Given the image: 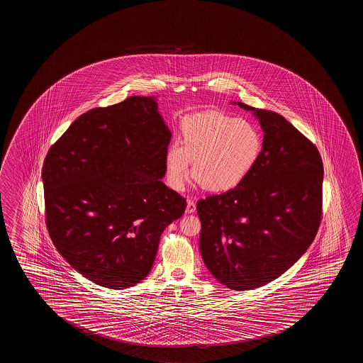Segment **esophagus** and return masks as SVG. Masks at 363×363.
Wrapping results in <instances>:
<instances>
[{
  "label": "esophagus",
  "instance_id": "esophagus-1",
  "mask_svg": "<svg viewBox=\"0 0 363 363\" xmlns=\"http://www.w3.org/2000/svg\"><path fill=\"white\" fill-rule=\"evenodd\" d=\"M196 210V203L194 200H187V206H186V213L187 214H194Z\"/></svg>",
  "mask_w": 363,
  "mask_h": 363
}]
</instances>
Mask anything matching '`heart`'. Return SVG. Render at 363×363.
Here are the masks:
<instances>
[{
    "instance_id": "obj_1",
    "label": "heart",
    "mask_w": 363,
    "mask_h": 363,
    "mask_svg": "<svg viewBox=\"0 0 363 363\" xmlns=\"http://www.w3.org/2000/svg\"><path fill=\"white\" fill-rule=\"evenodd\" d=\"M179 137L181 144H169L166 152L167 184L173 190L184 189L192 161V177L205 190H232L250 174L261 155L256 126L218 111L184 116Z\"/></svg>"
}]
</instances>
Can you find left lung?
<instances>
[{
    "mask_svg": "<svg viewBox=\"0 0 363 363\" xmlns=\"http://www.w3.org/2000/svg\"><path fill=\"white\" fill-rule=\"evenodd\" d=\"M253 110L264 131L261 155L232 190L197 201L200 252L228 289L266 285L303 256L323 213L324 168L319 150L279 113Z\"/></svg>",
    "mask_w": 363,
    "mask_h": 363,
    "instance_id": "obj_1",
    "label": "left lung"
}]
</instances>
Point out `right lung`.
Returning a JSON list of instances; mask_svg holds the SVG:
<instances>
[{
    "label": "right lung",
    "instance_id": "add662e5",
    "mask_svg": "<svg viewBox=\"0 0 363 363\" xmlns=\"http://www.w3.org/2000/svg\"><path fill=\"white\" fill-rule=\"evenodd\" d=\"M171 131L152 97L82 113L43 164L55 248L86 279L126 289L149 274L162 233L186 200L162 182Z\"/></svg>",
    "mask_w": 363,
    "mask_h": 363
}]
</instances>
